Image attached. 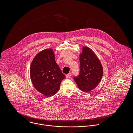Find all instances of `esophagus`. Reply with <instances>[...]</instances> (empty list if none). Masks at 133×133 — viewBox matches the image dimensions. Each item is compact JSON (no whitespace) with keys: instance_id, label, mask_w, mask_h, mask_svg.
<instances>
[{"instance_id":"1","label":"esophagus","mask_w":133,"mask_h":133,"mask_svg":"<svg viewBox=\"0 0 133 133\" xmlns=\"http://www.w3.org/2000/svg\"><path fill=\"white\" fill-rule=\"evenodd\" d=\"M71 73H69V74H66V78H69L71 77Z\"/></svg>"}]
</instances>
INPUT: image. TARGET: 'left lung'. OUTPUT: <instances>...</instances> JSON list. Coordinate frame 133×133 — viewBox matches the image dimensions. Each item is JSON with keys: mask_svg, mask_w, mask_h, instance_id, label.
Returning a JSON list of instances; mask_svg holds the SVG:
<instances>
[{"mask_svg": "<svg viewBox=\"0 0 133 133\" xmlns=\"http://www.w3.org/2000/svg\"><path fill=\"white\" fill-rule=\"evenodd\" d=\"M79 57L80 73L74 80L78 88L87 93L94 90L100 82L103 67L95 53L87 46H83Z\"/></svg>", "mask_w": 133, "mask_h": 133, "instance_id": "obj_1", "label": "left lung"}]
</instances>
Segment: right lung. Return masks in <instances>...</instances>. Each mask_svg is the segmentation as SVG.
<instances>
[{
    "label": "right lung",
    "mask_w": 133,
    "mask_h": 133,
    "mask_svg": "<svg viewBox=\"0 0 133 133\" xmlns=\"http://www.w3.org/2000/svg\"><path fill=\"white\" fill-rule=\"evenodd\" d=\"M30 74L34 88L46 97L55 95L65 78L55 61L52 49L43 50L35 56L31 64Z\"/></svg>",
    "instance_id": "1"
}]
</instances>
